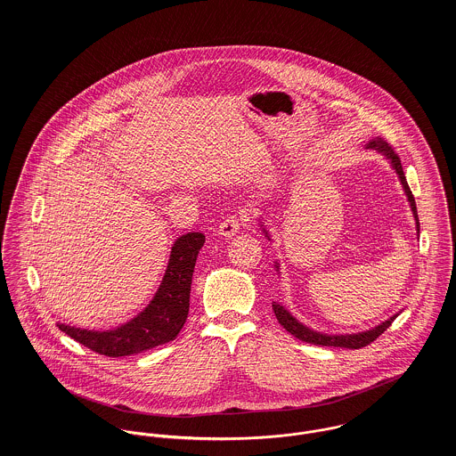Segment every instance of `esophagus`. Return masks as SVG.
Masks as SVG:
<instances>
[{
    "instance_id": "esophagus-1",
    "label": "esophagus",
    "mask_w": 456,
    "mask_h": 456,
    "mask_svg": "<svg viewBox=\"0 0 456 456\" xmlns=\"http://www.w3.org/2000/svg\"><path fill=\"white\" fill-rule=\"evenodd\" d=\"M249 221L248 214H242V216H228L226 219H223L219 223V233L223 237H233L235 233H239V230Z\"/></svg>"
}]
</instances>
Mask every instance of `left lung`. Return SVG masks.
Instances as JSON below:
<instances>
[{
  "label": "left lung",
  "mask_w": 456,
  "mask_h": 456,
  "mask_svg": "<svg viewBox=\"0 0 456 456\" xmlns=\"http://www.w3.org/2000/svg\"><path fill=\"white\" fill-rule=\"evenodd\" d=\"M369 149H376L379 152H383L393 165L395 172L398 174V179L405 190V195L407 200L411 203V208H412V214H414V219H416V228H418V233H419V219H418V210H416V201H414V196L409 190V184L405 181V175H403V168H402V163H400V158L398 154L395 152V149L391 147L390 143L385 140V138H374L372 142H369L367 145ZM273 313H275V318L281 325L284 326L291 335H295L297 338L304 340V342H309V344H314V346H328V347H349V349H360V347H365L369 344H372L381 333H385L391 323L395 322L396 316L390 318L388 322L381 323V325L369 330V331H362V333H353V335H326V333H320V331H314L311 330L309 326H304L302 323H298L282 305L279 304H273Z\"/></svg>",
  "instance_id": "obj_1"
}]
</instances>
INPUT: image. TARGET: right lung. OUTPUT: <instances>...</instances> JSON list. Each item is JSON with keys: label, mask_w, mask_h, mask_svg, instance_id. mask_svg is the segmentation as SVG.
I'll return each mask as SVG.
<instances>
[{"label": "right lung", "mask_w": 456, "mask_h": 456, "mask_svg": "<svg viewBox=\"0 0 456 456\" xmlns=\"http://www.w3.org/2000/svg\"><path fill=\"white\" fill-rule=\"evenodd\" d=\"M205 244L203 233H186L175 240L170 261L152 302L126 325L93 331L75 326L58 325L61 331L103 356H130L174 340L190 313L191 279L196 256Z\"/></svg>", "instance_id": "add662e5"}]
</instances>
